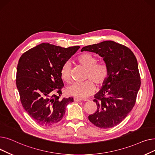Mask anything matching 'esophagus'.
I'll use <instances>...</instances> for the list:
<instances>
[{"mask_svg":"<svg viewBox=\"0 0 155 155\" xmlns=\"http://www.w3.org/2000/svg\"><path fill=\"white\" fill-rule=\"evenodd\" d=\"M73 100H74L75 102H80L82 101V99L80 98H78V97H74V98H73Z\"/></svg>","mask_w":155,"mask_h":155,"instance_id":"34e87169","label":"esophagus"}]
</instances>
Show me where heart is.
I'll return each mask as SVG.
<instances>
[{
	"mask_svg": "<svg viewBox=\"0 0 155 155\" xmlns=\"http://www.w3.org/2000/svg\"><path fill=\"white\" fill-rule=\"evenodd\" d=\"M77 61L87 68L85 78L89 80L71 83L67 87L66 93L69 95L85 98L92 95L95 91L93 82L97 85H101L106 80L109 75V68L106 63L97 62L96 57L91 53H87L78 56ZM60 77L64 82H68L71 80V67L68 61L62 65Z\"/></svg>",
	"mask_w": 155,
	"mask_h": 155,
	"instance_id": "1",
	"label": "heart"
}]
</instances>
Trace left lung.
Returning a JSON list of instances; mask_svg holds the SVG:
<instances>
[{
	"label": "left lung",
	"mask_w": 155,
	"mask_h": 155,
	"mask_svg": "<svg viewBox=\"0 0 155 155\" xmlns=\"http://www.w3.org/2000/svg\"><path fill=\"white\" fill-rule=\"evenodd\" d=\"M99 54L109 68V75L94 102L97 111L88 119L100 128H110L121 123L131 111L141 86L137 59L127 47L113 41L88 45L82 48Z\"/></svg>",
	"instance_id": "8db88e82"
}]
</instances>
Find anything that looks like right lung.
<instances>
[{"mask_svg":"<svg viewBox=\"0 0 155 155\" xmlns=\"http://www.w3.org/2000/svg\"><path fill=\"white\" fill-rule=\"evenodd\" d=\"M79 48L41 43L20 57L16 85L24 110L38 124L50 126L58 123L67 105L73 102L72 97L60 99L64 86L60 69Z\"/></svg>","mask_w":155,"mask_h":155,"instance_id":"1","label":"right lung"}]
</instances>
